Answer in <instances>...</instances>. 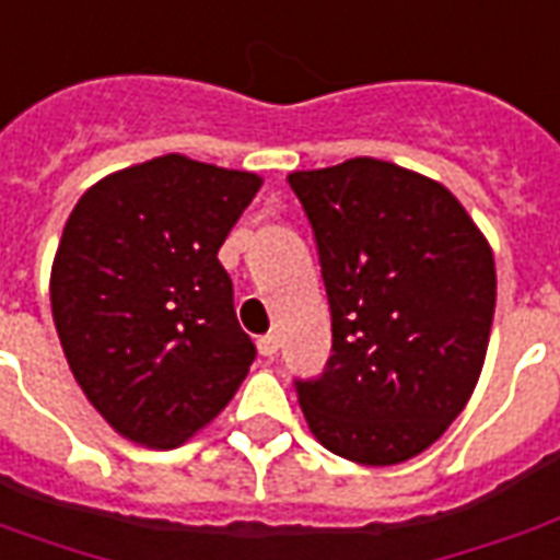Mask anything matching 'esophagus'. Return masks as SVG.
<instances>
[{
  "mask_svg": "<svg viewBox=\"0 0 560 560\" xmlns=\"http://www.w3.org/2000/svg\"><path fill=\"white\" fill-rule=\"evenodd\" d=\"M257 351H260V357H272V353L279 351V339H276L272 332L260 336V339H257Z\"/></svg>",
  "mask_w": 560,
  "mask_h": 560,
  "instance_id": "obj_1",
  "label": "esophagus"
}]
</instances>
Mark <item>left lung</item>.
I'll list each match as a JSON object with an SVG mask.
<instances>
[{
    "label": "left lung",
    "mask_w": 560,
    "mask_h": 560,
    "mask_svg": "<svg viewBox=\"0 0 560 560\" xmlns=\"http://www.w3.org/2000/svg\"><path fill=\"white\" fill-rule=\"evenodd\" d=\"M315 231L332 353L293 381L329 453L399 465L432 446L477 387L494 257L444 185L377 159L288 176Z\"/></svg>",
    "instance_id": "8db88e82"
}]
</instances>
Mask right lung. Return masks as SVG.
I'll return each mask as SVG.
<instances>
[{
  "label": "right lung",
  "instance_id": "right-lung-1",
  "mask_svg": "<svg viewBox=\"0 0 560 560\" xmlns=\"http://www.w3.org/2000/svg\"><path fill=\"white\" fill-rule=\"evenodd\" d=\"M260 176L161 155L104 176L68 215L50 272L62 351L95 411L171 450L233 399L255 341L219 248Z\"/></svg>",
  "mask_w": 560,
  "mask_h": 560
}]
</instances>
